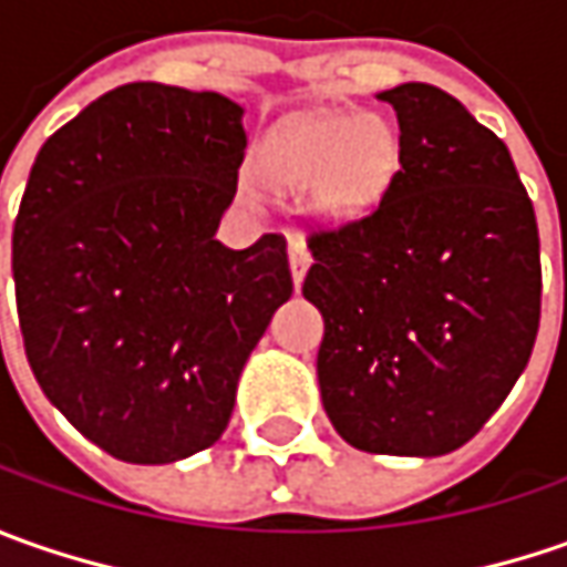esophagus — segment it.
<instances>
[{"instance_id": "esophagus-1", "label": "esophagus", "mask_w": 567, "mask_h": 567, "mask_svg": "<svg viewBox=\"0 0 567 567\" xmlns=\"http://www.w3.org/2000/svg\"><path fill=\"white\" fill-rule=\"evenodd\" d=\"M309 265H312V251H309V246H306L302 239H290V271H293L296 290H299L302 277L309 271Z\"/></svg>"}]
</instances>
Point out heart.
Instances as JSON below:
<instances>
[{"mask_svg": "<svg viewBox=\"0 0 567 567\" xmlns=\"http://www.w3.org/2000/svg\"><path fill=\"white\" fill-rule=\"evenodd\" d=\"M398 161V132L379 116H306L268 138L261 176L284 192H316L331 217H357L379 202Z\"/></svg>", "mask_w": 567, "mask_h": 567, "instance_id": "b5f03b06", "label": "heart"}]
</instances>
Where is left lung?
Segmentation results:
<instances>
[{
	"label": "left lung",
	"mask_w": 567,
	"mask_h": 567,
	"mask_svg": "<svg viewBox=\"0 0 567 567\" xmlns=\"http://www.w3.org/2000/svg\"><path fill=\"white\" fill-rule=\"evenodd\" d=\"M401 161L379 205L309 236L302 296L324 318L318 388L369 454L467 445L520 379L539 328L534 202L505 142L423 81L381 91Z\"/></svg>",
	"instance_id": "8db88e82"
}]
</instances>
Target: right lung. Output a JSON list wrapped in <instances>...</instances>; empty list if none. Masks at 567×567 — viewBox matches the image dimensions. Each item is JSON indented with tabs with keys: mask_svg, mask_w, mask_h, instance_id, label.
<instances>
[{
	"mask_svg": "<svg viewBox=\"0 0 567 567\" xmlns=\"http://www.w3.org/2000/svg\"><path fill=\"white\" fill-rule=\"evenodd\" d=\"M246 157L243 106L135 81L40 147L11 233L33 379L84 439L173 464L229 423L243 365L293 293L287 239L214 233Z\"/></svg>",
	"mask_w": 567,
	"mask_h": 567,
	"instance_id": "1",
	"label": "right lung"
}]
</instances>
